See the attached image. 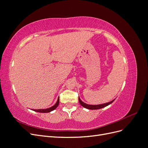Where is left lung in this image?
Returning <instances> with one entry per match:
<instances>
[{
  "label": "left lung",
  "instance_id": "1",
  "mask_svg": "<svg viewBox=\"0 0 148 148\" xmlns=\"http://www.w3.org/2000/svg\"><path fill=\"white\" fill-rule=\"evenodd\" d=\"M78 100L79 102V104H81L83 107H85V108L88 109H91V110H95V109H102L103 107H105L107 106H109V104H112L115 99H114L113 101H112L110 102L105 103V104H99V105H89L87 104H85L84 102H83V101H82V100L80 99V98L78 97Z\"/></svg>",
  "mask_w": 148,
  "mask_h": 148
}]
</instances>
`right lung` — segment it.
<instances>
[{"mask_svg":"<svg viewBox=\"0 0 148 148\" xmlns=\"http://www.w3.org/2000/svg\"><path fill=\"white\" fill-rule=\"evenodd\" d=\"M59 98H58L56 104L54 106H53L52 107H50V108H48V109H34L33 110L36 111V112H41V113L50 112L56 109L57 107V106H59Z\"/></svg>","mask_w":148,"mask_h":148,"instance_id":"add662e5","label":"right lung"}]
</instances>
